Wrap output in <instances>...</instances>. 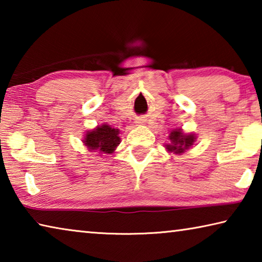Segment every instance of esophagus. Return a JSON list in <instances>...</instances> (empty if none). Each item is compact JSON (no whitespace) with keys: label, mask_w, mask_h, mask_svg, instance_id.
I'll return each instance as SVG.
<instances>
[{"label":"esophagus","mask_w":262,"mask_h":262,"mask_svg":"<svg viewBox=\"0 0 262 262\" xmlns=\"http://www.w3.org/2000/svg\"><path fill=\"white\" fill-rule=\"evenodd\" d=\"M139 123H141V121H139Z\"/></svg>","instance_id":"esophagus-1"}]
</instances>
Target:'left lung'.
I'll return each mask as SVG.
<instances>
[{
  "mask_svg": "<svg viewBox=\"0 0 262 262\" xmlns=\"http://www.w3.org/2000/svg\"><path fill=\"white\" fill-rule=\"evenodd\" d=\"M168 140L170 143L165 144L167 151L181 155L193 147L196 141V135L194 133H185L181 128H174L168 135Z\"/></svg>",
  "mask_w": 262,
  "mask_h": 262,
  "instance_id": "8db88e82",
  "label": "left lung"
}]
</instances>
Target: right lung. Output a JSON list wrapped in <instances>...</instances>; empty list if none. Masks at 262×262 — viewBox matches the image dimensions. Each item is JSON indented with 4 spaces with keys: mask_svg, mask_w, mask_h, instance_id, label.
<instances>
[{
    "mask_svg": "<svg viewBox=\"0 0 262 262\" xmlns=\"http://www.w3.org/2000/svg\"><path fill=\"white\" fill-rule=\"evenodd\" d=\"M120 130L117 128L111 127L107 123L97 126L91 130H88L84 134V139L82 140L83 143L88 148L89 151L101 154H112L115 149L120 144L121 139Z\"/></svg>",
    "mask_w": 262,
    "mask_h": 262,
    "instance_id": "add662e5",
    "label": "right lung"
}]
</instances>
